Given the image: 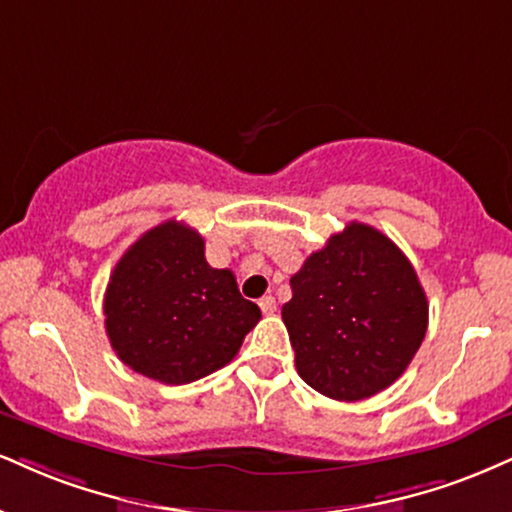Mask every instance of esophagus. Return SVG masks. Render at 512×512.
I'll return each mask as SVG.
<instances>
[{
  "mask_svg": "<svg viewBox=\"0 0 512 512\" xmlns=\"http://www.w3.org/2000/svg\"><path fill=\"white\" fill-rule=\"evenodd\" d=\"M260 307L264 315H274L276 312V300L272 298V295H264V298L260 300Z\"/></svg>",
  "mask_w": 512,
  "mask_h": 512,
  "instance_id": "esophagus-1",
  "label": "esophagus"
}]
</instances>
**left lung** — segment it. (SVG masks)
Returning a JSON list of instances; mask_svg holds the SVG:
<instances>
[{
  "label": "left lung",
  "instance_id": "8db88e82",
  "mask_svg": "<svg viewBox=\"0 0 512 512\" xmlns=\"http://www.w3.org/2000/svg\"><path fill=\"white\" fill-rule=\"evenodd\" d=\"M281 317L305 384L334 400L389 389L420 350L429 305L415 267L384 233L350 224L307 257Z\"/></svg>",
  "mask_w": 512,
  "mask_h": 512
}]
</instances>
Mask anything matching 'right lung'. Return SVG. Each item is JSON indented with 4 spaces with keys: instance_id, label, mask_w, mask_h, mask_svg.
<instances>
[{
    "instance_id": "1",
    "label": "right lung",
    "mask_w": 512,
    "mask_h": 512,
    "mask_svg": "<svg viewBox=\"0 0 512 512\" xmlns=\"http://www.w3.org/2000/svg\"><path fill=\"white\" fill-rule=\"evenodd\" d=\"M104 317L123 365L178 386L229 365L262 312L240 295L233 272L209 267L200 233L169 219L116 262Z\"/></svg>"
}]
</instances>
